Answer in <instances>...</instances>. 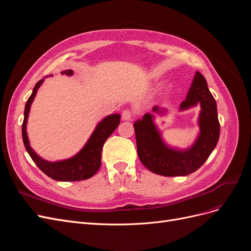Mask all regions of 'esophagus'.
Instances as JSON below:
<instances>
[{
    "label": "esophagus",
    "instance_id": "34e87169",
    "mask_svg": "<svg viewBox=\"0 0 251 251\" xmlns=\"http://www.w3.org/2000/svg\"><path fill=\"white\" fill-rule=\"evenodd\" d=\"M132 117H133L132 112L128 110L123 111V114H121V118H123V120H131Z\"/></svg>",
    "mask_w": 251,
    "mask_h": 251
}]
</instances>
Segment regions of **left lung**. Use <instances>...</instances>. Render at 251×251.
<instances>
[{
    "label": "left lung",
    "instance_id": "obj_1",
    "mask_svg": "<svg viewBox=\"0 0 251 251\" xmlns=\"http://www.w3.org/2000/svg\"><path fill=\"white\" fill-rule=\"evenodd\" d=\"M200 104L198 117L199 134L195 142L187 149L181 150L169 146L155 124V115L146 113L134 123L137 142V153L142 164L157 175L165 177L187 176L200 169L215 150L220 137L217 102L209 92L203 75L197 71L188 90L185 100L181 102L179 111H185ZM151 111L162 115L163 108L155 105Z\"/></svg>",
    "mask_w": 251,
    "mask_h": 251
}]
</instances>
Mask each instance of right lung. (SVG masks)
<instances>
[{"mask_svg": "<svg viewBox=\"0 0 251 251\" xmlns=\"http://www.w3.org/2000/svg\"><path fill=\"white\" fill-rule=\"evenodd\" d=\"M60 73H62V75L66 74L68 76H71V75L74 74L72 70H65ZM49 76H52V74L49 75ZM44 80L45 78L36 82L35 87L33 88L32 94L28 98L25 105L24 121H23L22 126V136L26 151L37 165V168L53 180L80 181L93 177L100 168L101 150L103 143L119 126L120 115L119 114H111V115H108L107 117L100 120L94 128L93 133L91 134L88 141L85 143V146L81 148L77 154H75L71 158L58 161L45 160L44 158L37 155L34 150L30 147V142L27 135V121L30 108H31V104L34 100L37 90L42 86Z\"/></svg>", "mask_w": 251, "mask_h": 251, "instance_id": "right-lung-1", "label": "right lung"}]
</instances>
